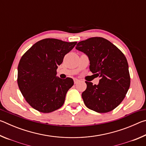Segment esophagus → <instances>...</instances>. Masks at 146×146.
Wrapping results in <instances>:
<instances>
[{"instance_id":"esophagus-1","label":"esophagus","mask_w":146,"mask_h":146,"mask_svg":"<svg viewBox=\"0 0 146 146\" xmlns=\"http://www.w3.org/2000/svg\"><path fill=\"white\" fill-rule=\"evenodd\" d=\"M78 82H80V80H78L77 78H74V83L77 84Z\"/></svg>"}]
</instances>
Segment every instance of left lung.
<instances>
[{"mask_svg":"<svg viewBox=\"0 0 146 146\" xmlns=\"http://www.w3.org/2000/svg\"><path fill=\"white\" fill-rule=\"evenodd\" d=\"M75 48L88 56L90 71L100 78L97 85L86 81L87 88L82 97L86 107L97 113L114 110L125 98L130 86L125 56L114 44L102 37L79 42Z\"/></svg>","mask_w":146,"mask_h":146,"instance_id":"obj_1","label":"left lung"}]
</instances>
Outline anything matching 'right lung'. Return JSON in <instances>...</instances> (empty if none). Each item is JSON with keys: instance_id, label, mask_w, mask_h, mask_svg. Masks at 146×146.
Wrapping results in <instances>:
<instances>
[{"instance_id": "add662e5", "label": "right lung", "mask_w": 146, "mask_h": 146, "mask_svg": "<svg viewBox=\"0 0 146 146\" xmlns=\"http://www.w3.org/2000/svg\"><path fill=\"white\" fill-rule=\"evenodd\" d=\"M76 44L55 38L43 39L22 56L17 83L27 102L35 110L51 113L64 104L66 93L74 82L71 78L56 76V70Z\"/></svg>"}]
</instances>
